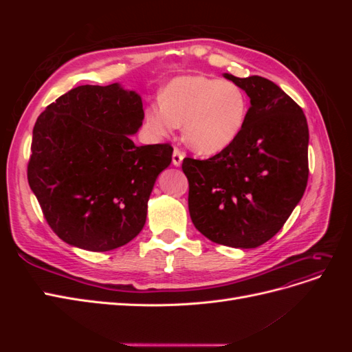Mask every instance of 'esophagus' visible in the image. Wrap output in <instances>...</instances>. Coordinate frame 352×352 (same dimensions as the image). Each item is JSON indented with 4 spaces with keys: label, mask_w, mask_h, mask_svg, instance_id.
Returning a JSON list of instances; mask_svg holds the SVG:
<instances>
[{
    "label": "esophagus",
    "mask_w": 352,
    "mask_h": 352,
    "mask_svg": "<svg viewBox=\"0 0 352 352\" xmlns=\"http://www.w3.org/2000/svg\"><path fill=\"white\" fill-rule=\"evenodd\" d=\"M172 160H173V164H175L176 167H179L180 164H182V162H184V153L180 151V150H177V148H175Z\"/></svg>",
    "instance_id": "1"
}]
</instances>
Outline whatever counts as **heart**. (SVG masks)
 Here are the masks:
<instances>
[{"instance_id": "heart-1", "label": "heart", "mask_w": 352, "mask_h": 352, "mask_svg": "<svg viewBox=\"0 0 352 352\" xmlns=\"http://www.w3.org/2000/svg\"><path fill=\"white\" fill-rule=\"evenodd\" d=\"M250 101L238 83L202 74L170 80L160 100L148 105L145 123L154 135L170 136L184 124V141L198 154L228 150L248 122Z\"/></svg>"}]
</instances>
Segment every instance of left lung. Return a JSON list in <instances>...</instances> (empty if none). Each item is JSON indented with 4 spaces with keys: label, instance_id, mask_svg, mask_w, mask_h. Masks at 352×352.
Masks as SVG:
<instances>
[{
    "label": "left lung",
    "instance_id": "1",
    "mask_svg": "<svg viewBox=\"0 0 352 352\" xmlns=\"http://www.w3.org/2000/svg\"><path fill=\"white\" fill-rule=\"evenodd\" d=\"M223 76L250 97L248 122L228 150L184 160L189 214L212 242L257 248L282 229L304 195L308 124L300 105L272 80Z\"/></svg>",
    "mask_w": 352,
    "mask_h": 352
}]
</instances>
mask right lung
<instances>
[{
    "instance_id": "1",
    "label": "right lung",
    "mask_w": 352,
    "mask_h": 352,
    "mask_svg": "<svg viewBox=\"0 0 352 352\" xmlns=\"http://www.w3.org/2000/svg\"><path fill=\"white\" fill-rule=\"evenodd\" d=\"M142 120L141 95L120 83L82 85L36 119L29 186L72 247L110 251L142 230L155 180L173 154L168 144H133Z\"/></svg>"
}]
</instances>
